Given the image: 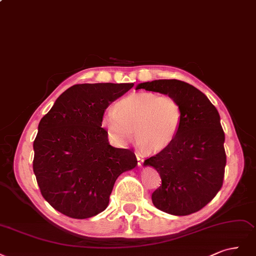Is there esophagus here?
Returning <instances> with one entry per match:
<instances>
[{
	"label": "esophagus",
	"instance_id": "obj_1",
	"mask_svg": "<svg viewBox=\"0 0 256 256\" xmlns=\"http://www.w3.org/2000/svg\"><path fill=\"white\" fill-rule=\"evenodd\" d=\"M136 158H137V164H138V166H139V167H142V164H144V158L142 156L140 155V154H136Z\"/></svg>",
	"mask_w": 256,
	"mask_h": 256
}]
</instances>
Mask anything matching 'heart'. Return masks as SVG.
Wrapping results in <instances>:
<instances>
[{
  "label": "heart",
  "instance_id": "heart-1",
  "mask_svg": "<svg viewBox=\"0 0 256 256\" xmlns=\"http://www.w3.org/2000/svg\"><path fill=\"white\" fill-rule=\"evenodd\" d=\"M182 106L169 94L136 92L119 100L102 116V126L112 142L126 146L135 134L137 144L149 152L169 146L182 126Z\"/></svg>",
  "mask_w": 256,
  "mask_h": 256
}]
</instances>
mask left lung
Here are the masks:
<instances>
[{
	"label": "left lung",
	"instance_id": "obj_1",
	"mask_svg": "<svg viewBox=\"0 0 256 256\" xmlns=\"http://www.w3.org/2000/svg\"><path fill=\"white\" fill-rule=\"evenodd\" d=\"M136 89L172 96L182 106V126L176 138L144 162L162 178V185L152 194L154 206L174 216L200 210L224 183V132L217 108L199 89L178 80L146 82Z\"/></svg>",
	"mask_w": 256,
	"mask_h": 256
}]
</instances>
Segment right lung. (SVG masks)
<instances>
[{"label": "right lung", "instance_id": "right-lung-1", "mask_svg": "<svg viewBox=\"0 0 256 256\" xmlns=\"http://www.w3.org/2000/svg\"><path fill=\"white\" fill-rule=\"evenodd\" d=\"M133 86L74 85L40 120L32 169L41 194L64 215L86 219L102 212L118 176L136 167L134 151L112 146L101 128L105 110Z\"/></svg>", "mask_w": 256, "mask_h": 256}]
</instances>
